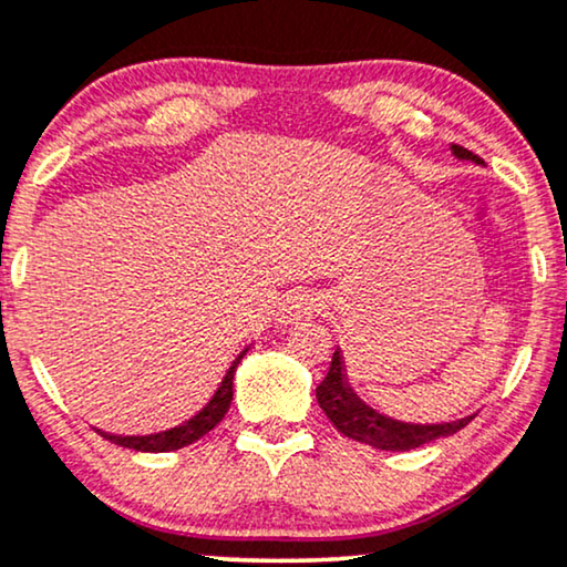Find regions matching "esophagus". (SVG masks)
I'll list each match as a JSON object with an SVG mask.
<instances>
[{
    "label": "esophagus",
    "mask_w": 567,
    "mask_h": 567,
    "mask_svg": "<svg viewBox=\"0 0 567 567\" xmlns=\"http://www.w3.org/2000/svg\"><path fill=\"white\" fill-rule=\"evenodd\" d=\"M313 313H317V298L306 290L288 292L277 308V319L282 324H298V321L313 317Z\"/></svg>",
    "instance_id": "esophagus-1"
}]
</instances>
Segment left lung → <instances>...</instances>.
Returning <instances> with one entry per match:
<instances>
[{"label":"left lung","instance_id":"obj_1","mask_svg":"<svg viewBox=\"0 0 567 567\" xmlns=\"http://www.w3.org/2000/svg\"><path fill=\"white\" fill-rule=\"evenodd\" d=\"M453 154L461 156V159L478 162V156L463 146H453ZM317 400L327 419L332 421V426L346 434L348 440L371 444L377 450H395V453L461 432L474 419V415H465V419L450 421V424H405V421L377 413L374 408H369L350 390L346 369H342L340 348L332 353V367H329L324 382L317 386Z\"/></svg>","mask_w":567,"mask_h":567}]
</instances>
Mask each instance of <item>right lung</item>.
Segmentation results:
<instances>
[{
  "label": "right lung",
  "instance_id": "obj_1",
  "mask_svg": "<svg viewBox=\"0 0 567 567\" xmlns=\"http://www.w3.org/2000/svg\"><path fill=\"white\" fill-rule=\"evenodd\" d=\"M248 353V348L235 358L233 367L227 369L225 379H221L217 392H214L209 403H206L200 411L193 415V419L185 421V424L169 429V432H159V434H148V436H117V434H104V440H110L120 447H131V450H141V453H167V450H181L185 444H193L200 440L204 434H209L214 426L225 419V413L230 411L233 403V377L238 363L243 361V355Z\"/></svg>",
  "mask_w": 567,
  "mask_h": 567
}]
</instances>
